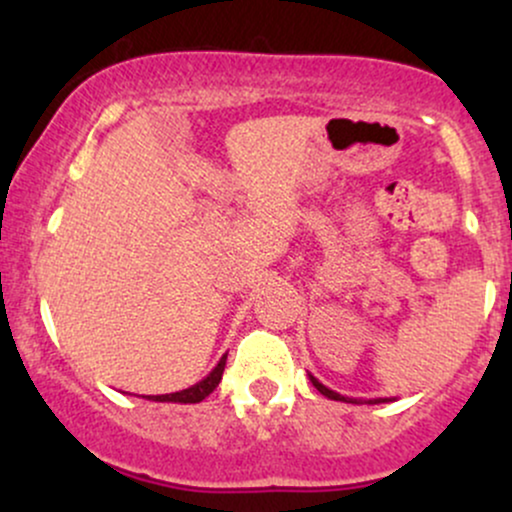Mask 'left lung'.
<instances>
[{"label":"left lung","mask_w":512,"mask_h":512,"mask_svg":"<svg viewBox=\"0 0 512 512\" xmlns=\"http://www.w3.org/2000/svg\"><path fill=\"white\" fill-rule=\"evenodd\" d=\"M310 378V383L315 385V390L320 392V395H325L327 399H337V402H351V404H380V402H392V397L387 399V397H378V399H351V397H344V395H339V392H334V390H330V387L327 385H322L320 380L315 378V375H308Z\"/></svg>","instance_id":"left-lung-1"}]
</instances>
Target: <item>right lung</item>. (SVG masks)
Returning <instances> with one entry per match:
<instances>
[{
    "label": "right lung",
    "mask_w": 512,
    "mask_h": 512,
    "mask_svg": "<svg viewBox=\"0 0 512 512\" xmlns=\"http://www.w3.org/2000/svg\"><path fill=\"white\" fill-rule=\"evenodd\" d=\"M226 356H221V361L216 363L214 370L207 375L204 380H199L197 385L187 387V390H180V392H170V395H149L146 399H151V402H175V404H197L202 402L204 397H209L211 392L216 390V385L221 383V375H223V368H226Z\"/></svg>",
    "instance_id": "add662e5"
}]
</instances>
